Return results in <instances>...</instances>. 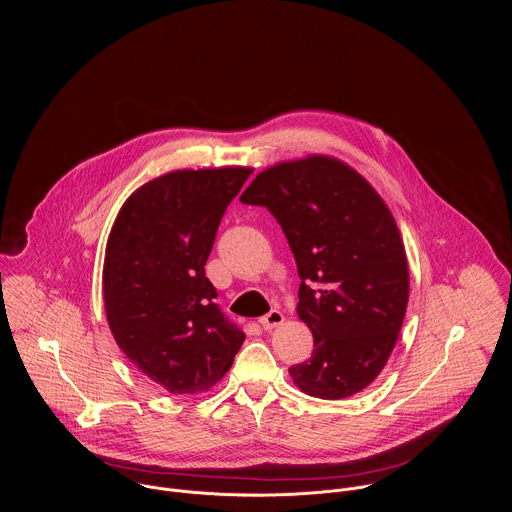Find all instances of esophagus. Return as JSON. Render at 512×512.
Here are the masks:
<instances>
[{"label":"esophagus","instance_id":"obj_1","mask_svg":"<svg viewBox=\"0 0 512 512\" xmlns=\"http://www.w3.org/2000/svg\"><path fill=\"white\" fill-rule=\"evenodd\" d=\"M284 323V313L280 311V309H272L270 313H266L262 319H260V325L266 329V331H270V329H274V327H278V325H282Z\"/></svg>","mask_w":512,"mask_h":512}]
</instances>
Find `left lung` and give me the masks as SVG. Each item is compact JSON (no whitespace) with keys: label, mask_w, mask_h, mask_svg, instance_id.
I'll list each match as a JSON object with an SVG mask.
<instances>
[{"label":"left lung","mask_w":512,"mask_h":512,"mask_svg":"<svg viewBox=\"0 0 512 512\" xmlns=\"http://www.w3.org/2000/svg\"><path fill=\"white\" fill-rule=\"evenodd\" d=\"M240 203L274 215L297 264V315L313 333V353L290 368L293 384L323 400L361 392L386 365L408 305L392 213L363 175L325 155L258 173Z\"/></svg>","instance_id":"obj_1"}]
</instances>
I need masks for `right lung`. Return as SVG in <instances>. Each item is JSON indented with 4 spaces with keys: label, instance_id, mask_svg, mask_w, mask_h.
Instances as JSON below:
<instances>
[{
    "label": "right lung",
    "instance_id": "1",
    "mask_svg": "<svg viewBox=\"0 0 512 512\" xmlns=\"http://www.w3.org/2000/svg\"><path fill=\"white\" fill-rule=\"evenodd\" d=\"M248 167L183 169L120 209L104 258V307L118 347L171 394L213 388L244 343L205 276L220 220Z\"/></svg>",
    "mask_w": 512,
    "mask_h": 512
}]
</instances>
